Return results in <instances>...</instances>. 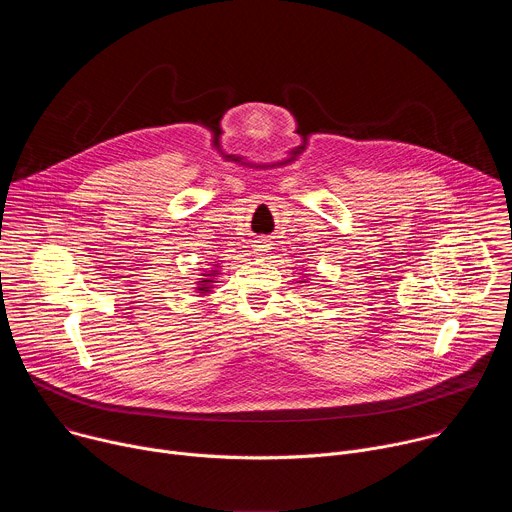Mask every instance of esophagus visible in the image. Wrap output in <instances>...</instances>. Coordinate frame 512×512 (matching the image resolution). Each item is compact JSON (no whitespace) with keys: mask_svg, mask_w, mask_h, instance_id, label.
Listing matches in <instances>:
<instances>
[{"mask_svg":"<svg viewBox=\"0 0 512 512\" xmlns=\"http://www.w3.org/2000/svg\"><path fill=\"white\" fill-rule=\"evenodd\" d=\"M253 249H255V253H257V255H267V253H269V249H271V245H269L267 241L259 239V241H255Z\"/></svg>","mask_w":512,"mask_h":512,"instance_id":"34e87169","label":"esophagus"}]
</instances>
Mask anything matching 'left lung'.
I'll return each mask as SVG.
<instances>
[{
	"label": "left lung",
	"instance_id": "obj_1",
	"mask_svg": "<svg viewBox=\"0 0 512 512\" xmlns=\"http://www.w3.org/2000/svg\"><path fill=\"white\" fill-rule=\"evenodd\" d=\"M298 283H302V281H298ZM304 283H306V281H304Z\"/></svg>",
	"mask_w": 512,
	"mask_h": 512
}]
</instances>
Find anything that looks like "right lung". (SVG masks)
I'll return each mask as SVG.
<instances>
[{
    "instance_id": "obj_1",
    "label": "right lung",
    "mask_w": 512,
    "mask_h": 512,
    "mask_svg": "<svg viewBox=\"0 0 512 512\" xmlns=\"http://www.w3.org/2000/svg\"><path fill=\"white\" fill-rule=\"evenodd\" d=\"M218 267H221V265L216 263V267H214V269H210V271L202 273V277L196 281V285H198L196 289H198V294H200V296H206V294H210L212 283H216L214 279L218 277Z\"/></svg>"
}]
</instances>
